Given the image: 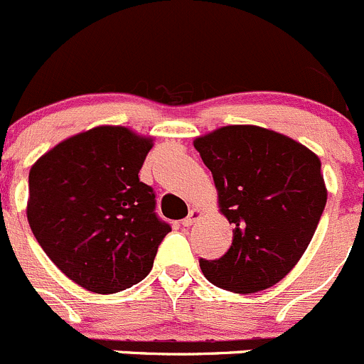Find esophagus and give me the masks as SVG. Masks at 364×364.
Returning <instances> with one entry per match:
<instances>
[{"mask_svg": "<svg viewBox=\"0 0 364 364\" xmlns=\"http://www.w3.org/2000/svg\"><path fill=\"white\" fill-rule=\"evenodd\" d=\"M199 217H200V210H197V208H192V210H190L188 217H186L185 220L181 222L183 228H190V225H192L193 222H196Z\"/></svg>", "mask_w": 364, "mask_h": 364, "instance_id": "34e87169", "label": "esophagus"}]
</instances>
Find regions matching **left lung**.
Returning a JSON list of instances; mask_svg holds the SVG:
<instances>
[{
  "label": "left lung",
  "mask_w": 364,
  "mask_h": 364,
  "mask_svg": "<svg viewBox=\"0 0 364 364\" xmlns=\"http://www.w3.org/2000/svg\"><path fill=\"white\" fill-rule=\"evenodd\" d=\"M213 174L232 243L218 259H199L204 277L238 294L279 283L308 249L327 203L318 156L259 128L224 126L193 142Z\"/></svg>",
  "instance_id": "8db88e82"
}]
</instances>
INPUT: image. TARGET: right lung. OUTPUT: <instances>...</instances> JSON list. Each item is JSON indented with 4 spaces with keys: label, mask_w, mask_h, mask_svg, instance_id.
Instances as JSON below:
<instances>
[{
    "label": "right lung",
    "mask_w": 364,
    "mask_h": 364,
    "mask_svg": "<svg viewBox=\"0 0 364 364\" xmlns=\"http://www.w3.org/2000/svg\"><path fill=\"white\" fill-rule=\"evenodd\" d=\"M153 140L97 126L38 158L28 178V222L60 270L96 294L140 283L171 225L139 179Z\"/></svg>",
    "instance_id": "1"
}]
</instances>
